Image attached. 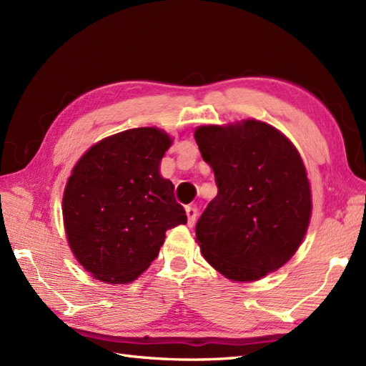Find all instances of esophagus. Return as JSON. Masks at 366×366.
<instances>
[{
  "label": "esophagus",
  "mask_w": 366,
  "mask_h": 366,
  "mask_svg": "<svg viewBox=\"0 0 366 366\" xmlns=\"http://www.w3.org/2000/svg\"><path fill=\"white\" fill-rule=\"evenodd\" d=\"M197 214H198V209L195 206H186V215H187V224L189 227H192L197 221Z\"/></svg>",
  "instance_id": "esophagus-1"
}]
</instances>
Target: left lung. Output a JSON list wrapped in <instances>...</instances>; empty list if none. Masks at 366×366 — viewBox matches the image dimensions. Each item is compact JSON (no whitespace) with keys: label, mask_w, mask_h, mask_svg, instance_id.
<instances>
[{"label":"left lung","mask_w":366,"mask_h":366,"mask_svg":"<svg viewBox=\"0 0 366 366\" xmlns=\"http://www.w3.org/2000/svg\"><path fill=\"white\" fill-rule=\"evenodd\" d=\"M218 194L197 221L203 257L232 281H257L289 261L307 234L312 192L293 143L247 119L195 129Z\"/></svg>","instance_id":"obj_1"}]
</instances>
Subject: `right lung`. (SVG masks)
<instances>
[{"mask_svg":"<svg viewBox=\"0 0 366 366\" xmlns=\"http://www.w3.org/2000/svg\"><path fill=\"white\" fill-rule=\"evenodd\" d=\"M172 139L134 128L97 142L76 163L62 198L69 246L96 280L128 284L157 258L168 229L187 217L160 162Z\"/></svg>","mask_w":366,"mask_h":366,"instance_id":"add662e5","label":"right lung"}]
</instances>
